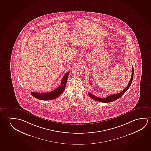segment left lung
Masks as SVG:
<instances>
[{"instance_id": "left-lung-1", "label": "left lung", "mask_w": 151, "mask_h": 151, "mask_svg": "<svg viewBox=\"0 0 151 151\" xmlns=\"http://www.w3.org/2000/svg\"><path fill=\"white\" fill-rule=\"evenodd\" d=\"M133 68L132 66V75H131V79H130L129 83L128 84L127 87L125 88L124 90H123L122 91H121L120 93H117V94H111L109 96H107L104 98H99V97H96V96H94L93 94L89 93V96L91 98L93 99L94 100L96 101H99L100 102H103V103H108V102H113L114 101L117 100L118 98H119L120 96H122L123 94L125 93V92L127 91L128 89H129V87L131 86L132 81V79H133Z\"/></svg>"}]
</instances>
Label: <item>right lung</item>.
<instances>
[{
  "instance_id": "1",
  "label": "right lung",
  "mask_w": 151,
  "mask_h": 151,
  "mask_svg": "<svg viewBox=\"0 0 151 151\" xmlns=\"http://www.w3.org/2000/svg\"><path fill=\"white\" fill-rule=\"evenodd\" d=\"M70 72L66 73L62 78L61 81V85L57 88V89L53 90L51 92H45L42 93H39L38 92H31V94L35 98L42 100H51L57 98L64 92L65 89L66 82L68 81V76Z\"/></svg>"
}]
</instances>
